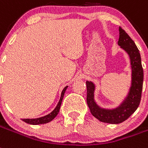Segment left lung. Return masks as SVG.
<instances>
[{"label": "left lung", "mask_w": 148, "mask_h": 148, "mask_svg": "<svg viewBox=\"0 0 148 148\" xmlns=\"http://www.w3.org/2000/svg\"><path fill=\"white\" fill-rule=\"evenodd\" d=\"M119 32L120 37L118 45L129 56L131 67V84L127 97L115 108H103L95 101V84L91 81L86 82L87 87L86 102L92 115L101 122L111 124L122 123L134 113L141 99L144 80L141 58L137 45L123 28L119 27Z\"/></svg>", "instance_id": "8db88e82"}]
</instances>
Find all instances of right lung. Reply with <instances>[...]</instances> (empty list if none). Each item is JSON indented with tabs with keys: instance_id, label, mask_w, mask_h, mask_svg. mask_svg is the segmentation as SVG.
<instances>
[{
	"instance_id": "1",
	"label": "right lung",
	"mask_w": 148,
	"mask_h": 148,
	"mask_svg": "<svg viewBox=\"0 0 148 148\" xmlns=\"http://www.w3.org/2000/svg\"><path fill=\"white\" fill-rule=\"evenodd\" d=\"M67 88H68V86L65 87V88L63 89V90L62 91L60 99H59V101H58V104H57V106H56V108L54 109V110L51 111V113H49L48 115L42 116V117L35 118V119H22V121H24V122H25V123H29V124H32V125H38V124L47 123H49V122H50V121H52L54 118L58 115V112H59L62 102V99H63L64 94H65V92H66V90Z\"/></svg>"
}]
</instances>
